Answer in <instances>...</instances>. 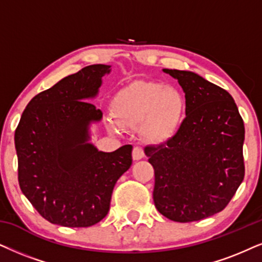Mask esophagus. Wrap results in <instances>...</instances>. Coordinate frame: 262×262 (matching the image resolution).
Listing matches in <instances>:
<instances>
[{
	"label": "esophagus",
	"instance_id": "1",
	"mask_svg": "<svg viewBox=\"0 0 262 262\" xmlns=\"http://www.w3.org/2000/svg\"><path fill=\"white\" fill-rule=\"evenodd\" d=\"M133 160L134 161H139V160H142V158L145 157V154H144V148L142 147H134L133 148Z\"/></svg>",
	"mask_w": 262,
	"mask_h": 262
}]
</instances>
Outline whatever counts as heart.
Masks as SVG:
<instances>
[{"instance_id": "obj_1", "label": "heart", "mask_w": 262, "mask_h": 262, "mask_svg": "<svg viewBox=\"0 0 262 262\" xmlns=\"http://www.w3.org/2000/svg\"><path fill=\"white\" fill-rule=\"evenodd\" d=\"M187 111L186 97L180 89L160 82L135 81L118 92L114 99V115L108 127H140L154 144H164L179 133Z\"/></svg>"}]
</instances>
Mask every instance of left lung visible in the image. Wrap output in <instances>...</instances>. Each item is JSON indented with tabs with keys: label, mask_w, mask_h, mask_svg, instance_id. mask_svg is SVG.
<instances>
[{
	"label": "left lung",
	"mask_w": 262,
	"mask_h": 262,
	"mask_svg": "<svg viewBox=\"0 0 262 262\" xmlns=\"http://www.w3.org/2000/svg\"><path fill=\"white\" fill-rule=\"evenodd\" d=\"M178 79L186 118L165 144L146 146L155 169L157 210L177 223L219 213L244 179V123L230 93L192 71L163 69Z\"/></svg>",
	"instance_id": "8db88e82"
}]
</instances>
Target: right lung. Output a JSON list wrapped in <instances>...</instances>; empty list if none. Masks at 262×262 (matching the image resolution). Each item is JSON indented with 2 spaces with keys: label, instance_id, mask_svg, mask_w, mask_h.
<instances>
[{
  "label": "right lung",
  "instance_id": "right-lung-1",
  "mask_svg": "<svg viewBox=\"0 0 262 262\" xmlns=\"http://www.w3.org/2000/svg\"><path fill=\"white\" fill-rule=\"evenodd\" d=\"M111 65H89L31 99L16 127L18 180L42 217L89 227L110 210L112 191L132 165V145L114 152L91 142L102 112L91 104Z\"/></svg>",
  "mask_w": 262,
  "mask_h": 262
}]
</instances>
